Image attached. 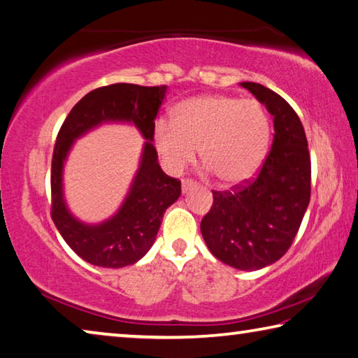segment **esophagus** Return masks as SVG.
<instances>
[{"mask_svg": "<svg viewBox=\"0 0 358 358\" xmlns=\"http://www.w3.org/2000/svg\"><path fill=\"white\" fill-rule=\"evenodd\" d=\"M193 187H196V182H193L190 179L182 180V193H187L190 189H193Z\"/></svg>", "mask_w": 358, "mask_h": 358, "instance_id": "obj_1", "label": "esophagus"}]
</instances>
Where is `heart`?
Instances as JSON below:
<instances>
[{
	"label": "heart",
	"instance_id": "obj_1",
	"mask_svg": "<svg viewBox=\"0 0 358 358\" xmlns=\"http://www.w3.org/2000/svg\"><path fill=\"white\" fill-rule=\"evenodd\" d=\"M271 117L258 100L199 96L180 102L173 122L160 119L154 140L168 171L201 162L223 184L237 185L258 171L271 143Z\"/></svg>",
	"mask_w": 358,
	"mask_h": 358
}]
</instances>
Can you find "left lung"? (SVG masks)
<instances>
[{
	"instance_id": "1",
	"label": "left lung",
	"mask_w": 358,
	"mask_h": 358,
	"mask_svg": "<svg viewBox=\"0 0 358 358\" xmlns=\"http://www.w3.org/2000/svg\"><path fill=\"white\" fill-rule=\"evenodd\" d=\"M273 116L271 152L256 178L233 190L212 192L214 203L201 220L210 253L239 271L273 264L292 245L311 196L308 141L297 113L268 87L241 83Z\"/></svg>"
}]
</instances>
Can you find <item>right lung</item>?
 I'll return each mask as SVG.
<instances>
[{
  "label": "right lung",
  "mask_w": 358,
  "mask_h": 358,
  "mask_svg": "<svg viewBox=\"0 0 358 358\" xmlns=\"http://www.w3.org/2000/svg\"><path fill=\"white\" fill-rule=\"evenodd\" d=\"M166 86L116 83L97 87L80 100L62 122L52 159V218L66 243L92 266L119 268L149 252L163 214L180 196V180L162 171L154 148L155 117ZM103 122H131L142 131L141 168L117 214L99 225L75 219L62 192V168L73 141Z\"/></svg>",
  "instance_id": "right-lung-1"
}]
</instances>
